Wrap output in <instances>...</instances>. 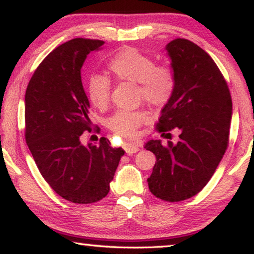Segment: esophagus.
I'll return each mask as SVG.
<instances>
[{
  "label": "esophagus",
  "instance_id": "obj_1",
  "mask_svg": "<svg viewBox=\"0 0 254 254\" xmlns=\"http://www.w3.org/2000/svg\"><path fill=\"white\" fill-rule=\"evenodd\" d=\"M139 145L135 143H125L124 144V149L127 154H132V153H136L139 151Z\"/></svg>",
  "mask_w": 254,
  "mask_h": 254
}]
</instances>
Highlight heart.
<instances>
[{"label":"heart","instance_id":"b5f03b06","mask_svg":"<svg viewBox=\"0 0 254 254\" xmlns=\"http://www.w3.org/2000/svg\"><path fill=\"white\" fill-rule=\"evenodd\" d=\"M108 67L118 80L138 84V98L151 106L166 105L176 90L174 70L170 66L156 65L151 57L134 48H125L118 52L109 61ZM88 95L94 107L99 109L106 108L111 95L109 78L93 75L88 83ZM146 120L147 115L143 110H118L107 119L106 126L115 134L131 138Z\"/></svg>","mask_w":254,"mask_h":254}]
</instances>
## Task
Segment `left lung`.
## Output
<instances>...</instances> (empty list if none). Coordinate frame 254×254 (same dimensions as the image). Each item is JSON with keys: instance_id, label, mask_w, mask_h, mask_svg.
Returning a JSON list of instances; mask_svg holds the SVG:
<instances>
[{"instance_id": "left-lung-1", "label": "left lung", "mask_w": 254, "mask_h": 254, "mask_svg": "<svg viewBox=\"0 0 254 254\" xmlns=\"http://www.w3.org/2000/svg\"><path fill=\"white\" fill-rule=\"evenodd\" d=\"M177 78L173 95L161 111L156 130L165 138L145 148L156 162L148 188L156 198L181 201L201 191L215 173L228 146L232 99L223 74L208 54L192 41L177 38L166 45Z\"/></svg>"}]
</instances>
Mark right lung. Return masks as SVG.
I'll return each instance as SVG.
<instances>
[{"label":"right lung","instance_id":"add662e5","mask_svg":"<svg viewBox=\"0 0 254 254\" xmlns=\"http://www.w3.org/2000/svg\"><path fill=\"white\" fill-rule=\"evenodd\" d=\"M103 44L75 38L58 46L35 70L24 97V136L37 168L58 196L74 203L105 198L125 154L106 137L86 146L80 140L83 132L92 130L81 68Z\"/></svg>","mask_w":254,"mask_h":254}]
</instances>
